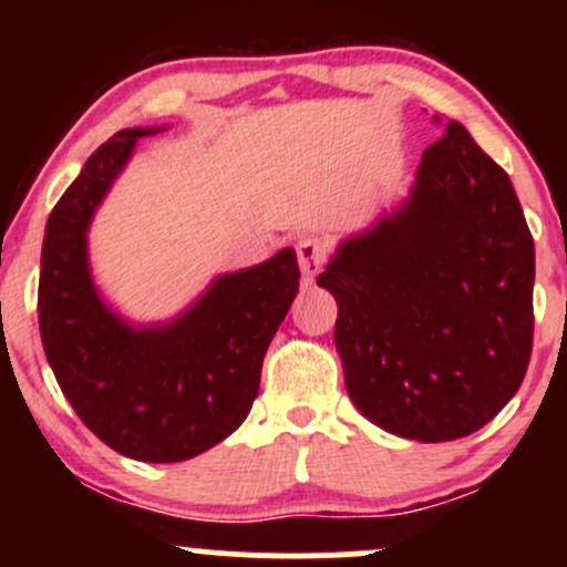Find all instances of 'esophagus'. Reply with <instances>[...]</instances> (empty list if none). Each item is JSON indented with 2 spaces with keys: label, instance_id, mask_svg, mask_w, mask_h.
<instances>
[{
  "label": "esophagus",
  "instance_id": "34e87169",
  "mask_svg": "<svg viewBox=\"0 0 567 567\" xmlns=\"http://www.w3.org/2000/svg\"><path fill=\"white\" fill-rule=\"evenodd\" d=\"M296 252H298V264H301L303 277L320 275V269L324 266V258H328V250H324L322 239H317V237L298 239Z\"/></svg>",
  "mask_w": 567,
  "mask_h": 567
}]
</instances>
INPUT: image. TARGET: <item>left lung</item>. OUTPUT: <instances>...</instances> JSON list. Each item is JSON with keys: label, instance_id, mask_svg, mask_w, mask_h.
Listing matches in <instances>:
<instances>
[{"label": "left lung", "instance_id": "obj_1", "mask_svg": "<svg viewBox=\"0 0 567 567\" xmlns=\"http://www.w3.org/2000/svg\"><path fill=\"white\" fill-rule=\"evenodd\" d=\"M536 252L509 175L458 122L392 218L347 239L317 285L338 301L351 402L396 437H466L517 394Z\"/></svg>", "mask_w": 567, "mask_h": 567}]
</instances>
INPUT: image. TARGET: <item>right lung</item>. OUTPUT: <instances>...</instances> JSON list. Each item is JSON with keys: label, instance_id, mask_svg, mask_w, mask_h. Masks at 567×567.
I'll list each match as a JSON object with an SVG mask.
<instances>
[{"label": "right lung", "instance_id": "1", "mask_svg": "<svg viewBox=\"0 0 567 567\" xmlns=\"http://www.w3.org/2000/svg\"><path fill=\"white\" fill-rule=\"evenodd\" d=\"M152 133L120 130L58 199L44 229L37 311L44 354L82 424L127 458L173 464L210 451L247 419L301 269L285 247L216 279L165 328L135 330L112 315L90 279L84 234L135 141Z\"/></svg>", "mask_w": 567, "mask_h": 567}]
</instances>
